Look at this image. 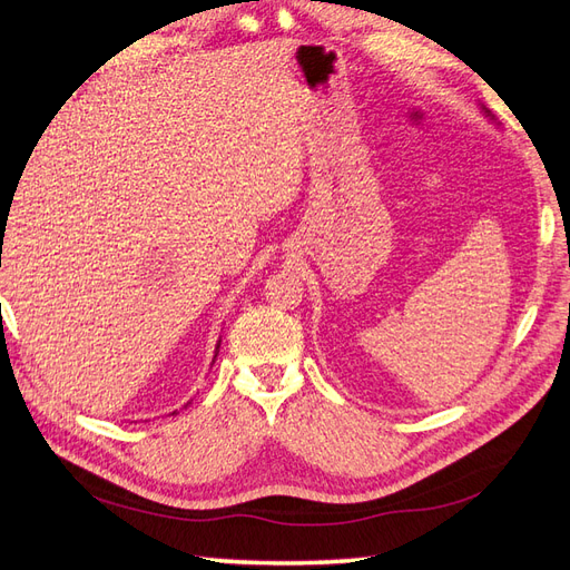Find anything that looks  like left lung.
Listing matches in <instances>:
<instances>
[{
	"label": "left lung",
	"instance_id": "obj_1",
	"mask_svg": "<svg viewBox=\"0 0 570 570\" xmlns=\"http://www.w3.org/2000/svg\"><path fill=\"white\" fill-rule=\"evenodd\" d=\"M480 111H482V114H485V118H490V120H492V124H494V118H492V114H490V111H488L485 107H482V105H480Z\"/></svg>",
	"mask_w": 570,
	"mask_h": 570
}]
</instances>
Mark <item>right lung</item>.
<instances>
[{
  "mask_svg": "<svg viewBox=\"0 0 570 570\" xmlns=\"http://www.w3.org/2000/svg\"><path fill=\"white\" fill-rule=\"evenodd\" d=\"M218 347H220V340H218V342H216V352H214V361H216V354H218ZM214 361H212V366H214ZM187 404H189V402H187ZM174 413H176V411H174Z\"/></svg>",
  "mask_w": 570,
  "mask_h": 570,
  "instance_id": "obj_1",
  "label": "right lung"
}]
</instances>
